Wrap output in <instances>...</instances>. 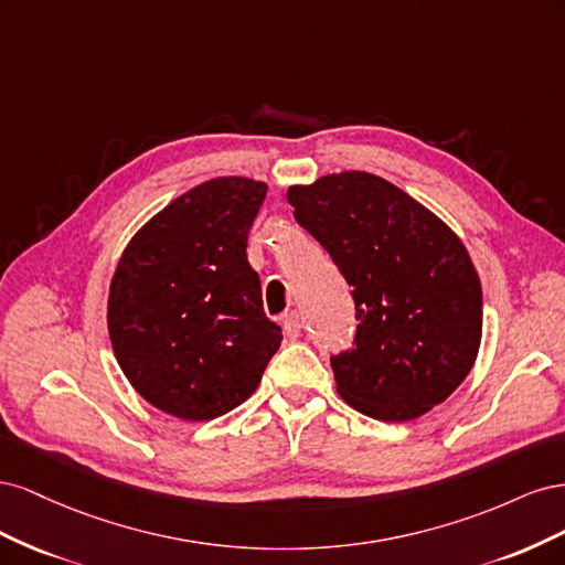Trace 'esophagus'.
<instances>
[{
  "mask_svg": "<svg viewBox=\"0 0 565 565\" xmlns=\"http://www.w3.org/2000/svg\"><path fill=\"white\" fill-rule=\"evenodd\" d=\"M282 330H285V334H287L289 339H297V337L301 334V318H299V313H297V311H292L289 316H285V320H282Z\"/></svg>",
  "mask_w": 565,
  "mask_h": 565,
  "instance_id": "1",
  "label": "esophagus"
}]
</instances>
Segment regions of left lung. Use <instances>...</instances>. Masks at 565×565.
<instances>
[{
    "mask_svg": "<svg viewBox=\"0 0 565 565\" xmlns=\"http://www.w3.org/2000/svg\"><path fill=\"white\" fill-rule=\"evenodd\" d=\"M287 202L353 287V347L330 358L339 396L382 422L446 401L473 367L483 330L481 280L459 237L367 172L292 185Z\"/></svg>",
    "mask_w": 565,
    "mask_h": 565,
    "instance_id": "1",
    "label": "left lung"
}]
</instances>
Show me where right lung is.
<instances>
[{
	"label": "right lung",
	"instance_id": "add662e5",
	"mask_svg": "<svg viewBox=\"0 0 565 565\" xmlns=\"http://www.w3.org/2000/svg\"><path fill=\"white\" fill-rule=\"evenodd\" d=\"M266 183L221 177L152 216L119 259L108 332L131 386L162 413L207 422L259 386L282 330L268 320L247 235Z\"/></svg>",
	"mask_w": 565,
	"mask_h": 565
}]
</instances>
